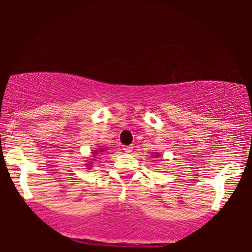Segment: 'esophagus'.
I'll use <instances>...</instances> for the list:
<instances>
[{
  "label": "esophagus",
  "instance_id": "obj_1",
  "mask_svg": "<svg viewBox=\"0 0 252 252\" xmlns=\"http://www.w3.org/2000/svg\"><path fill=\"white\" fill-rule=\"evenodd\" d=\"M123 150L125 151V153L129 154V153H132V150H133V147H132V146H127V147H124V148H123Z\"/></svg>",
  "mask_w": 252,
  "mask_h": 252
}]
</instances>
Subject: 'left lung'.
I'll return each mask as SVG.
<instances>
[{
  "label": "left lung",
  "mask_w": 252,
  "mask_h": 252,
  "mask_svg": "<svg viewBox=\"0 0 252 252\" xmlns=\"http://www.w3.org/2000/svg\"><path fill=\"white\" fill-rule=\"evenodd\" d=\"M160 156V154H158V153H155V154H153V156H151V157H153V158H155V157H159Z\"/></svg>",
  "instance_id": "left-lung-1"
}]
</instances>
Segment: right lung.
<instances>
[{"instance_id":"right-lung-1","label":"right lung","mask_w":252,"mask_h":252,"mask_svg":"<svg viewBox=\"0 0 252 252\" xmlns=\"http://www.w3.org/2000/svg\"><path fill=\"white\" fill-rule=\"evenodd\" d=\"M103 153H105V148H103V147H98L97 150H93V153H92L93 156L89 158L87 164H85L86 166H87V168H91L93 166V160H95V157L98 156L99 154H103Z\"/></svg>"}]
</instances>
